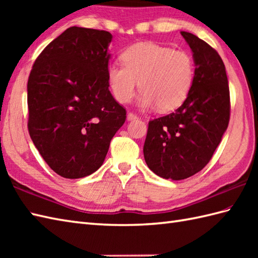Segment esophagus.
<instances>
[{
    "mask_svg": "<svg viewBox=\"0 0 258 258\" xmlns=\"http://www.w3.org/2000/svg\"><path fill=\"white\" fill-rule=\"evenodd\" d=\"M136 118H139L138 115H136V114H134V113H132V112L127 113V119H128V120H133V119H136Z\"/></svg>",
    "mask_w": 258,
    "mask_h": 258,
    "instance_id": "1",
    "label": "esophagus"
}]
</instances>
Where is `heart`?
<instances>
[{"instance_id": "heart-1", "label": "heart", "mask_w": 258, "mask_h": 258, "mask_svg": "<svg viewBox=\"0 0 258 258\" xmlns=\"http://www.w3.org/2000/svg\"><path fill=\"white\" fill-rule=\"evenodd\" d=\"M123 65L111 64L107 80L114 97L128 103L136 90L142 107L156 105L160 112L178 108L188 97L194 83L195 65L183 50L155 43H139L122 54Z\"/></svg>"}]
</instances>
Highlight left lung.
<instances>
[{
	"label": "left lung",
	"mask_w": 258,
	"mask_h": 258,
	"mask_svg": "<svg viewBox=\"0 0 258 258\" xmlns=\"http://www.w3.org/2000/svg\"><path fill=\"white\" fill-rule=\"evenodd\" d=\"M193 52L194 83L174 113L150 120L144 143L147 166L173 180L193 176L206 166L229 122L231 102L225 65L200 37L180 32Z\"/></svg>",
	"instance_id": "left-lung-1"
}]
</instances>
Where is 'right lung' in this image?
Wrapping results in <instances>:
<instances>
[{
  "label": "right lung",
  "mask_w": 258,
  "mask_h": 258,
  "mask_svg": "<svg viewBox=\"0 0 258 258\" xmlns=\"http://www.w3.org/2000/svg\"><path fill=\"white\" fill-rule=\"evenodd\" d=\"M112 34L72 26L35 59L27 81L29 133L59 176L81 178L102 166L126 119L108 90Z\"/></svg>",
  "instance_id": "right-lung-1"
}]
</instances>
